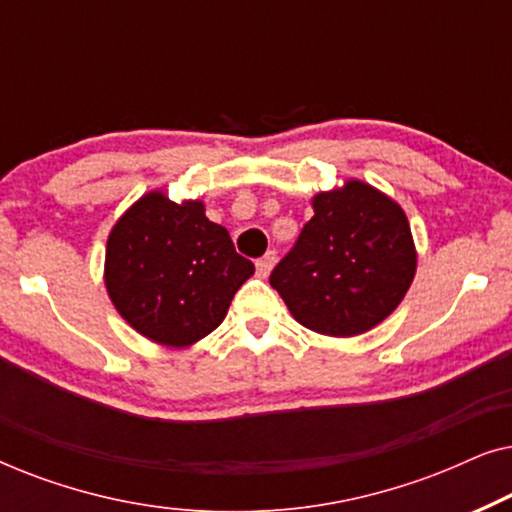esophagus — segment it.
I'll use <instances>...</instances> for the list:
<instances>
[{
  "mask_svg": "<svg viewBox=\"0 0 512 512\" xmlns=\"http://www.w3.org/2000/svg\"><path fill=\"white\" fill-rule=\"evenodd\" d=\"M275 263H277V254H275V251H268V254H265L263 258H258V261H256L258 277H268L270 270L275 268Z\"/></svg>",
  "mask_w": 512,
  "mask_h": 512,
  "instance_id": "34e87169",
  "label": "esophagus"
}]
</instances>
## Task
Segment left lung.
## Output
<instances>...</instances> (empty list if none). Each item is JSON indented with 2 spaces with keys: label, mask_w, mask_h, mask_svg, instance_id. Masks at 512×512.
<instances>
[{
  "label": "left lung",
  "mask_w": 512,
  "mask_h": 512,
  "mask_svg": "<svg viewBox=\"0 0 512 512\" xmlns=\"http://www.w3.org/2000/svg\"><path fill=\"white\" fill-rule=\"evenodd\" d=\"M314 216L270 284L314 333L352 338L389 317L408 293L417 251L398 202L359 179L312 198Z\"/></svg>",
  "instance_id": "8db88e82"
}]
</instances>
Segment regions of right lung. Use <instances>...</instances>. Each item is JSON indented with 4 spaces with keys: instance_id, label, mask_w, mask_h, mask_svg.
I'll return each mask as SVG.
<instances>
[{
    "instance_id": "obj_1",
    "label": "right lung",
    "mask_w": 512,
    "mask_h": 512,
    "mask_svg": "<svg viewBox=\"0 0 512 512\" xmlns=\"http://www.w3.org/2000/svg\"><path fill=\"white\" fill-rule=\"evenodd\" d=\"M254 275L228 230L200 200L165 191L139 198L107 240L104 284L118 314L158 345L188 347L226 319L237 289Z\"/></svg>"
}]
</instances>
